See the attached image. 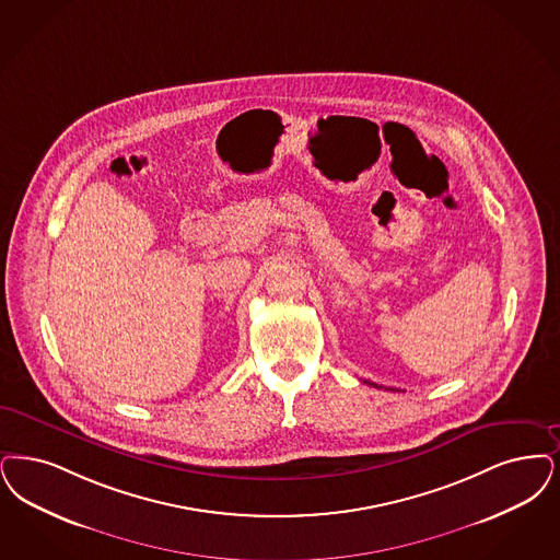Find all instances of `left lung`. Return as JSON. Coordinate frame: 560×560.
Here are the masks:
<instances>
[{"instance_id":"obj_1","label":"left lung","mask_w":560,"mask_h":560,"mask_svg":"<svg viewBox=\"0 0 560 560\" xmlns=\"http://www.w3.org/2000/svg\"><path fill=\"white\" fill-rule=\"evenodd\" d=\"M364 383H369V381H364ZM369 385H375V383H369ZM375 387H380V385H375ZM394 392V389H392Z\"/></svg>"}]
</instances>
